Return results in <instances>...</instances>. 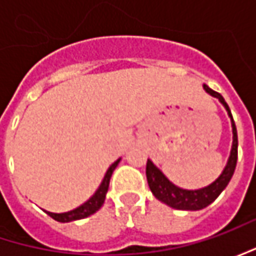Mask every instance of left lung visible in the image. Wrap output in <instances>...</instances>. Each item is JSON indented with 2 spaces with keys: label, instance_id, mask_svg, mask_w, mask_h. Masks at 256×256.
I'll list each match as a JSON object with an SVG mask.
<instances>
[{
  "label": "left lung",
  "instance_id": "obj_1",
  "mask_svg": "<svg viewBox=\"0 0 256 256\" xmlns=\"http://www.w3.org/2000/svg\"><path fill=\"white\" fill-rule=\"evenodd\" d=\"M204 90L206 92L212 95L214 98H216L220 102L224 105V108L226 110L228 116L231 118L232 125V148L228 162L225 165L224 171L221 172V175L211 182L210 185L200 188V190H184L176 186L175 184H172L162 171L154 165L151 160L146 161V180H148V185L150 190L154 194V196L156 200H160L164 204H166L168 206H171L174 210H182V211H200L202 208L208 206L210 204L215 201L220 194H221L226 185L231 181L235 166H236V160H238V135H236V126L232 118L231 110L228 106V104L225 102V100L222 98L221 94L215 92L214 90H211L208 85H204Z\"/></svg>",
  "mask_w": 256,
  "mask_h": 256
}]
</instances>
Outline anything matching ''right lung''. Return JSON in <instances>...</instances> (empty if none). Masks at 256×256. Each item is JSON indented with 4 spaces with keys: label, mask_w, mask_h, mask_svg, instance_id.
I'll return each mask as SVG.
<instances>
[{
    "label": "right lung",
    "mask_w": 256,
    "mask_h": 256,
    "mask_svg": "<svg viewBox=\"0 0 256 256\" xmlns=\"http://www.w3.org/2000/svg\"><path fill=\"white\" fill-rule=\"evenodd\" d=\"M121 158L116 160L115 162L108 168V171L105 174L104 176L101 185L98 186V190L95 191L92 196L86 202H84L82 205H80L78 208H75L72 211L68 212H62V214H55V212H48L45 211L51 218H54L55 221L58 222H71V221H76V220H84L86 216L92 215L95 212L98 211L101 206L104 205V201H105V196H106V192H108V186H110V180H111V175H112L114 170L116 168V165L120 164Z\"/></svg>",
    "instance_id": "1"
}]
</instances>
